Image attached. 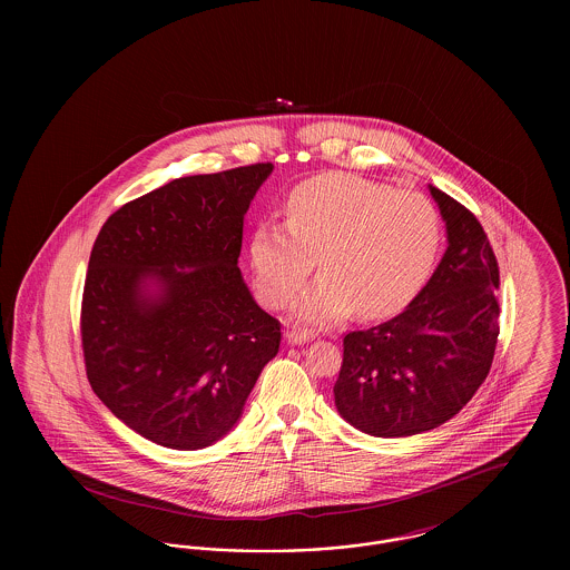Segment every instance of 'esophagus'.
<instances>
[{
  "label": "esophagus",
  "mask_w": 570,
  "mask_h": 570,
  "mask_svg": "<svg viewBox=\"0 0 570 570\" xmlns=\"http://www.w3.org/2000/svg\"><path fill=\"white\" fill-rule=\"evenodd\" d=\"M314 335L312 333H307V331H297V328H291V331H286V342L288 344H293V346H297V344H305V342H309Z\"/></svg>",
  "instance_id": "esophagus-1"
}]
</instances>
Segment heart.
<instances>
[{
    "label": "heart",
    "mask_w": 570,
    "mask_h": 570,
    "mask_svg": "<svg viewBox=\"0 0 570 570\" xmlns=\"http://www.w3.org/2000/svg\"><path fill=\"white\" fill-rule=\"evenodd\" d=\"M442 226L434 203L354 175L303 181L286 203V224L261 222L249 265L261 298L284 307L318 263L321 275L295 305L298 321L331 325L400 312L434 269Z\"/></svg>",
    "instance_id": "heart-1"
}]
</instances>
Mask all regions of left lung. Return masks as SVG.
I'll return each mask as SVG.
<instances>
[{"mask_svg": "<svg viewBox=\"0 0 570 570\" xmlns=\"http://www.w3.org/2000/svg\"><path fill=\"white\" fill-rule=\"evenodd\" d=\"M449 247L395 318L344 337L337 412L376 438H404L453 419L485 382L498 344L500 272L481 222L430 186Z\"/></svg>", "mask_w": 570, "mask_h": 570, "instance_id": "left-lung-1", "label": "left lung"}]
</instances>
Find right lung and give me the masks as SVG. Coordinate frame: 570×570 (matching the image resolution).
<instances>
[{
    "label": "right lung",
    "instance_id": "right-lung-1",
    "mask_svg": "<svg viewBox=\"0 0 570 570\" xmlns=\"http://www.w3.org/2000/svg\"><path fill=\"white\" fill-rule=\"evenodd\" d=\"M273 164L173 179L119 207L89 256L82 354L94 393L160 446L196 451L228 434L279 323L237 267L244 217Z\"/></svg>",
    "mask_w": 570,
    "mask_h": 570
}]
</instances>
